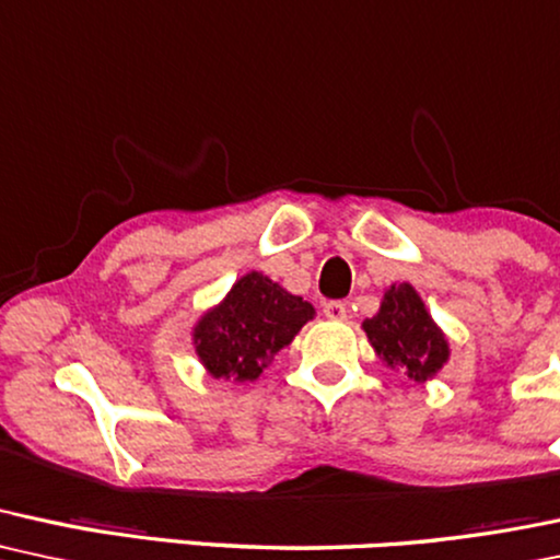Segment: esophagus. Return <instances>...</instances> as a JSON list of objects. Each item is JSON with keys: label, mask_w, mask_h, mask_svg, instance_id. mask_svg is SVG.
I'll return each mask as SVG.
<instances>
[{"label": "esophagus", "mask_w": 560, "mask_h": 560, "mask_svg": "<svg viewBox=\"0 0 560 560\" xmlns=\"http://www.w3.org/2000/svg\"><path fill=\"white\" fill-rule=\"evenodd\" d=\"M322 312H325L327 319H335V322H343L348 317V306L343 301H327V304L322 306Z\"/></svg>", "instance_id": "34e87169"}]
</instances>
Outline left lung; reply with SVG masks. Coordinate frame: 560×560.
<instances>
[{
  "mask_svg": "<svg viewBox=\"0 0 560 560\" xmlns=\"http://www.w3.org/2000/svg\"><path fill=\"white\" fill-rule=\"evenodd\" d=\"M364 332L377 357L387 366H404L413 383L430 380L448 361V340L409 282L390 285Z\"/></svg>",
  "mask_w": 560,
  "mask_h": 560,
  "instance_id": "left-lung-1",
  "label": "left lung"
}]
</instances>
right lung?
<instances>
[{
  "label": "right lung",
  "instance_id": "obj_1",
  "mask_svg": "<svg viewBox=\"0 0 560 560\" xmlns=\"http://www.w3.org/2000/svg\"><path fill=\"white\" fill-rule=\"evenodd\" d=\"M314 317V306L261 272H248L199 319L196 353L217 380H256L280 348Z\"/></svg>",
  "mask_w": 560,
  "mask_h": 560
}]
</instances>
